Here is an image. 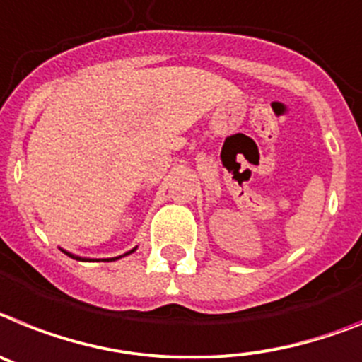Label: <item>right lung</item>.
<instances>
[{"mask_svg": "<svg viewBox=\"0 0 362 362\" xmlns=\"http://www.w3.org/2000/svg\"><path fill=\"white\" fill-rule=\"evenodd\" d=\"M138 248V247H136ZM136 248H132V250H129L127 252V254H123V256H117V257H106V259H101V261H117L119 259V257H124V256H129V254H132V252H136ZM60 250L64 252V254H66V256H69V257H73V259H77V261H93V259H88V257H81V256H75V254H71V252H68V250H64V248H60Z\"/></svg>", "mask_w": 362, "mask_h": 362, "instance_id": "obj_1", "label": "right lung"}]
</instances>
